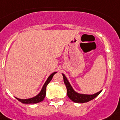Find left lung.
Returning a JSON list of instances; mask_svg holds the SVG:
<instances>
[{
	"label": "left lung",
	"instance_id": "obj_1",
	"mask_svg": "<svg viewBox=\"0 0 120 120\" xmlns=\"http://www.w3.org/2000/svg\"><path fill=\"white\" fill-rule=\"evenodd\" d=\"M62 75L63 76L64 82L66 86L68 96L70 100H71L75 103H87L91 100H93L94 98H95L97 96L99 95L100 93L101 92L102 90L96 93L93 94H84L78 93L73 90V88H72V86L68 80V79L66 78V77L65 76V75L64 74H62Z\"/></svg>",
	"mask_w": 120,
	"mask_h": 120
}]
</instances>
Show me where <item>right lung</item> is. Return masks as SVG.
I'll return each instance as SVG.
<instances>
[{
	"mask_svg": "<svg viewBox=\"0 0 120 120\" xmlns=\"http://www.w3.org/2000/svg\"><path fill=\"white\" fill-rule=\"evenodd\" d=\"M56 73V72H54V73H52L51 75L48 77V78H47V79L45 82L44 84L43 87L42 88L41 91V92H40L38 94V95H36V96H34L33 98H29V99H24V100L19 99V98H16L17 100H19L20 102L24 104H34L41 102L44 99V98H45V93H46V87H47V85L49 84L50 81H51L52 77H53V76L55 75Z\"/></svg>",
	"mask_w": 120,
	"mask_h": 120,
	"instance_id": "right-lung-1",
	"label": "right lung"
}]
</instances>
